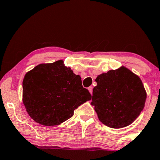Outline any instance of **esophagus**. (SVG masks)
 <instances>
[{
	"mask_svg": "<svg viewBox=\"0 0 160 160\" xmlns=\"http://www.w3.org/2000/svg\"><path fill=\"white\" fill-rule=\"evenodd\" d=\"M88 90H89V92H90V94L92 93V86H90V87L88 88Z\"/></svg>",
	"mask_w": 160,
	"mask_h": 160,
	"instance_id": "esophagus-1",
	"label": "esophagus"
}]
</instances>
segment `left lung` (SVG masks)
Returning <instances> with one entry per match:
<instances>
[{
  "mask_svg": "<svg viewBox=\"0 0 160 160\" xmlns=\"http://www.w3.org/2000/svg\"><path fill=\"white\" fill-rule=\"evenodd\" d=\"M95 81L91 104L100 121L112 128L132 123L142 111L147 98L140 78L122 66L102 73Z\"/></svg>",
  "mask_w": 160,
  "mask_h": 160,
  "instance_id": "8db88e82",
  "label": "left lung"
}]
</instances>
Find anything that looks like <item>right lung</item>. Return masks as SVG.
I'll use <instances>...</instances> for the list:
<instances>
[{"label": "right lung", "instance_id": "1", "mask_svg": "<svg viewBox=\"0 0 160 160\" xmlns=\"http://www.w3.org/2000/svg\"><path fill=\"white\" fill-rule=\"evenodd\" d=\"M88 90L63 60L42 63L25 74L22 81V102L30 118L44 126L58 125L74 110L91 100Z\"/></svg>", "mask_w": 160, "mask_h": 160}]
</instances>
